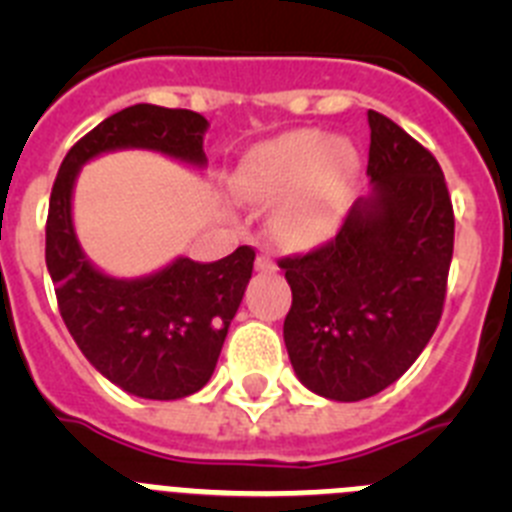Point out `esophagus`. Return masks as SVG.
I'll return each mask as SVG.
<instances>
[{
	"label": "esophagus",
	"instance_id": "obj_1",
	"mask_svg": "<svg viewBox=\"0 0 512 512\" xmlns=\"http://www.w3.org/2000/svg\"><path fill=\"white\" fill-rule=\"evenodd\" d=\"M256 271H261V274L277 271V261L271 259V253H259V259H256Z\"/></svg>",
	"mask_w": 512,
	"mask_h": 512
}]
</instances>
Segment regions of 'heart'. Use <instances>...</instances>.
<instances>
[{"mask_svg":"<svg viewBox=\"0 0 512 512\" xmlns=\"http://www.w3.org/2000/svg\"><path fill=\"white\" fill-rule=\"evenodd\" d=\"M359 176V153L346 138L295 130L259 143L235 171V192L248 202H277L271 230L287 246L325 241L341 223Z\"/></svg>","mask_w":512,"mask_h":512,"instance_id":"b5f03b06","label":"heart"}]
</instances>
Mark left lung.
I'll return each mask as SVG.
<instances>
[{"instance_id": "obj_1", "label": "left lung", "mask_w": 512, "mask_h": 512, "mask_svg": "<svg viewBox=\"0 0 512 512\" xmlns=\"http://www.w3.org/2000/svg\"><path fill=\"white\" fill-rule=\"evenodd\" d=\"M369 194L336 238L282 259L292 307L284 346L297 379L325 400L359 402L408 372L443 312L454 210L431 151L369 110Z\"/></svg>"}]
</instances>
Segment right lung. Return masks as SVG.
Returning <instances> with one entry per match:
<instances>
[{"mask_svg":"<svg viewBox=\"0 0 512 512\" xmlns=\"http://www.w3.org/2000/svg\"><path fill=\"white\" fill-rule=\"evenodd\" d=\"M210 122L192 110L133 104L102 120L66 153L48 205L45 264L61 318L102 377L143 400H179L215 372L230 320L251 279V246L212 264L171 261L135 279L99 271L81 251L71 200L81 166L102 153L143 148L205 169Z\"/></svg>","mask_w":512,"mask_h":512,"instance_id":"obj_1","label":"right lung"}]
</instances>
